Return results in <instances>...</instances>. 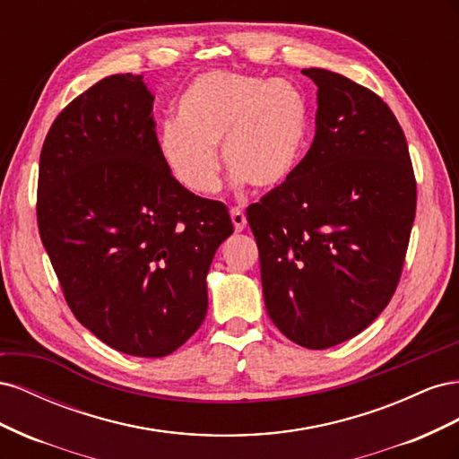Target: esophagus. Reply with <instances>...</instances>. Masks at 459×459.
<instances>
[{"instance_id":"esophagus-1","label":"esophagus","mask_w":459,"mask_h":459,"mask_svg":"<svg viewBox=\"0 0 459 459\" xmlns=\"http://www.w3.org/2000/svg\"><path fill=\"white\" fill-rule=\"evenodd\" d=\"M230 216H231L235 231H243L247 228V216L243 214V211H239V208H231Z\"/></svg>"}]
</instances>
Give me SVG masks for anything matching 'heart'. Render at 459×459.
I'll return each mask as SVG.
<instances>
[{
  "instance_id": "obj_1",
  "label": "heart",
  "mask_w": 459,
  "mask_h": 459,
  "mask_svg": "<svg viewBox=\"0 0 459 459\" xmlns=\"http://www.w3.org/2000/svg\"><path fill=\"white\" fill-rule=\"evenodd\" d=\"M176 118L160 126L159 155L179 186L203 197L221 187L214 147L235 186L277 191L299 170L310 132L308 103L297 86L230 71L193 80Z\"/></svg>"
}]
</instances>
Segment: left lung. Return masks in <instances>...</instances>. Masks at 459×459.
<instances>
[{"label":"left lung","instance_id":"left-lung-1","mask_svg":"<svg viewBox=\"0 0 459 459\" xmlns=\"http://www.w3.org/2000/svg\"><path fill=\"white\" fill-rule=\"evenodd\" d=\"M317 86L316 135L289 182L247 208L264 304L304 349L349 341L394 295L415 218L410 151L381 97L342 74Z\"/></svg>","mask_w":459,"mask_h":459}]
</instances>
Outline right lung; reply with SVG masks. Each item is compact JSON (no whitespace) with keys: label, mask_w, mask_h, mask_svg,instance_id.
Here are the masks:
<instances>
[{"label":"right lung","mask_w":459,"mask_h":459,"mask_svg":"<svg viewBox=\"0 0 459 459\" xmlns=\"http://www.w3.org/2000/svg\"><path fill=\"white\" fill-rule=\"evenodd\" d=\"M152 93L113 74L63 108L41 147L38 228L78 322L118 352L162 358L195 333L206 273L233 233L226 204L159 155Z\"/></svg>","instance_id":"obj_1"}]
</instances>
